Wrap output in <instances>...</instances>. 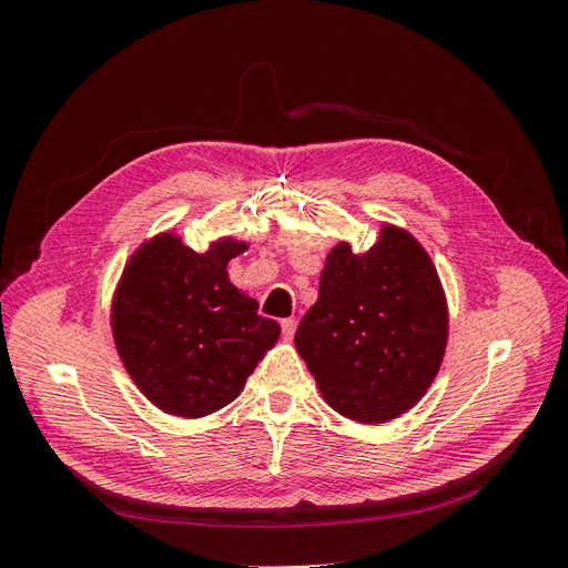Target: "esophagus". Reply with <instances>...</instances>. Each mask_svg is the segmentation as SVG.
<instances>
[{
	"mask_svg": "<svg viewBox=\"0 0 568 568\" xmlns=\"http://www.w3.org/2000/svg\"><path fill=\"white\" fill-rule=\"evenodd\" d=\"M296 320L294 317H284L282 320V336H284V341H291L294 338V334H296Z\"/></svg>",
	"mask_w": 568,
	"mask_h": 568,
	"instance_id": "1",
	"label": "esophagus"
}]
</instances>
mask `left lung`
I'll return each instance as SVG.
<instances>
[{"mask_svg": "<svg viewBox=\"0 0 568 568\" xmlns=\"http://www.w3.org/2000/svg\"><path fill=\"white\" fill-rule=\"evenodd\" d=\"M294 341L338 415L363 424L400 417L436 379L448 341L432 257L390 225L363 255L334 246Z\"/></svg>", "mask_w": 568, "mask_h": 568, "instance_id": "1", "label": "left lung"}]
</instances>
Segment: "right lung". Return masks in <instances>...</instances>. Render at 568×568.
Instances as JSON below:
<instances>
[{
    "mask_svg": "<svg viewBox=\"0 0 568 568\" xmlns=\"http://www.w3.org/2000/svg\"><path fill=\"white\" fill-rule=\"evenodd\" d=\"M246 244L222 239L205 253L161 234L136 251L113 301V338L132 382L168 415L205 417L242 393L280 324L257 315L227 263Z\"/></svg>",
    "mask_w": 568,
    "mask_h": 568,
    "instance_id": "1",
    "label": "right lung"
}]
</instances>
